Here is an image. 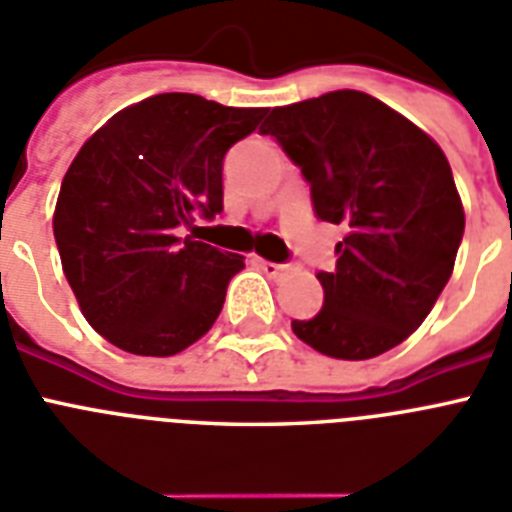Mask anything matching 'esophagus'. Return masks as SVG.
<instances>
[{"instance_id": "1", "label": "esophagus", "mask_w": 512, "mask_h": 512, "mask_svg": "<svg viewBox=\"0 0 512 512\" xmlns=\"http://www.w3.org/2000/svg\"><path fill=\"white\" fill-rule=\"evenodd\" d=\"M260 270H263L265 276L278 278V276H284L286 270H289V265H278V263H270V260H260Z\"/></svg>"}]
</instances>
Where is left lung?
<instances>
[{"mask_svg":"<svg viewBox=\"0 0 512 512\" xmlns=\"http://www.w3.org/2000/svg\"><path fill=\"white\" fill-rule=\"evenodd\" d=\"M302 168L315 215L344 223L321 313L297 339L336 360L392 350L426 321L455 268L465 213L450 162L426 131L365 91L273 107L260 126Z\"/></svg>","mask_w":512,"mask_h":512,"instance_id":"obj_1","label":"left lung"}]
</instances>
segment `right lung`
Here are the masks:
<instances>
[{"label":"right lung","mask_w":512,"mask_h":512,"mask_svg":"<svg viewBox=\"0 0 512 512\" xmlns=\"http://www.w3.org/2000/svg\"><path fill=\"white\" fill-rule=\"evenodd\" d=\"M263 115L170 91L115 112L83 141L52 228L83 318L107 342L170 357L213 328L244 257L178 228L223 210V157Z\"/></svg>","instance_id":"right-lung-1"}]
</instances>
